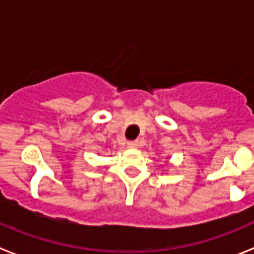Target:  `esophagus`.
Wrapping results in <instances>:
<instances>
[{
  "mask_svg": "<svg viewBox=\"0 0 254 254\" xmlns=\"http://www.w3.org/2000/svg\"><path fill=\"white\" fill-rule=\"evenodd\" d=\"M137 146H138L137 141H128V142H127V147H129V149H136Z\"/></svg>",
  "mask_w": 254,
  "mask_h": 254,
  "instance_id": "34e87169",
  "label": "esophagus"
}]
</instances>
